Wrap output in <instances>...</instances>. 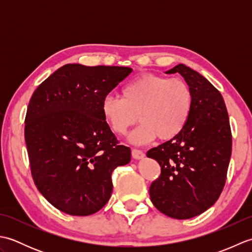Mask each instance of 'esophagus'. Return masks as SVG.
<instances>
[{
	"instance_id": "1",
	"label": "esophagus",
	"mask_w": 252,
	"mask_h": 252,
	"mask_svg": "<svg viewBox=\"0 0 252 252\" xmlns=\"http://www.w3.org/2000/svg\"><path fill=\"white\" fill-rule=\"evenodd\" d=\"M144 156H145V154L140 151V149H132V157L134 159H143Z\"/></svg>"
}]
</instances>
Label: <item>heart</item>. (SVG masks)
<instances>
[{"instance_id": "obj_1", "label": "heart", "mask_w": 252, "mask_h": 252, "mask_svg": "<svg viewBox=\"0 0 252 252\" xmlns=\"http://www.w3.org/2000/svg\"><path fill=\"white\" fill-rule=\"evenodd\" d=\"M191 108L192 93L184 80L152 73L126 84L121 98L107 96L101 103L104 119L117 135H125L137 119L142 122L130 135L134 144L149 143L157 136L172 140L183 131Z\"/></svg>"}]
</instances>
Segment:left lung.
<instances>
[{
  "label": "left lung",
  "mask_w": 252,
  "mask_h": 252,
  "mask_svg": "<svg viewBox=\"0 0 252 252\" xmlns=\"http://www.w3.org/2000/svg\"><path fill=\"white\" fill-rule=\"evenodd\" d=\"M175 72L189 85L192 108L178 136L147 152V157L161 167L149 195L163 215L185 220L208 210L221 195L232 154V133L220 92L183 63L165 71Z\"/></svg>",
  "instance_id": "8db88e82"
}]
</instances>
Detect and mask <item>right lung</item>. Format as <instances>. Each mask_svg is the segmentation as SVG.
<instances>
[{
	"label": "right lung",
	"instance_id": "add662e5",
	"mask_svg": "<svg viewBox=\"0 0 252 252\" xmlns=\"http://www.w3.org/2000/svg\"><path fill=\"white\" fill-rule=\"evenodd\" d=\"M132 68L67 63L29 101L25 140L31 174L45 199L70 216L93 215L109 200L111 173L131 160L101 114V103Z\"/></svg>",
	"mask_w": 252,
	"mask_h": 252
}]
</instances>
